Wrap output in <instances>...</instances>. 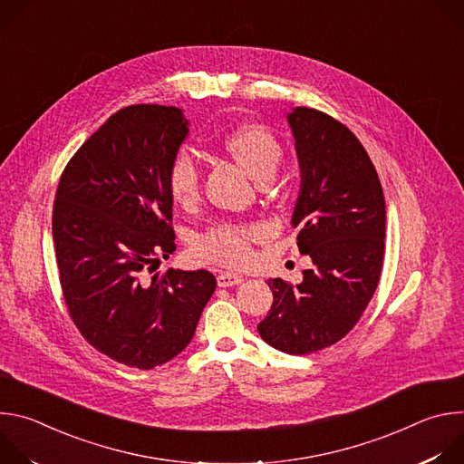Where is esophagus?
I'll return each instance as SVG.
<instances>
[{
    "label": "esophagus",
    "mask_w": 464,
    "mask_h": 464,
    "mask_svg": "<svg viewBox=\"0 0 464 464\" xmlns=\"http://www.w3.org/2000/svg\"><path fill=\"white\" fill-rule=\"evenodd\" d=\"M217 279H218V286H222V288L237 286V285H240V283L244 281V279H242V276L233 274V272H222Z\"/></svg>",
    "instance_id": "1"
}]
</instances>
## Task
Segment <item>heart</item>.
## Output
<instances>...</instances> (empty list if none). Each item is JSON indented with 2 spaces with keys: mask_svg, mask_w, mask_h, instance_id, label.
Instances as JSON below:
<instances>
[{
  "mask_svg": "<svg viewBox=\"0 0 464 464\" xmlns=\"http://www.w3.org/2000/svg\"><path fill=\"white\" fill-rule=\"evenodd\" d=\"M222 147L256 181L270 179L283 158V143L276 131L256 122L229 131ZM167 188L172 200L185 209L200 200L202 170L187 152H178L172 158L167 169ZM256 233V227L251 226L220 222L194 238L192 253L200 262L240 266L249 258V246Z\"/></svg>",
  "mask_w": 464,
  "mask_h": 464,
  "instance_id": "1",
  "label": "heart"
}]
</instances>
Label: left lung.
I'll list each match as a JSON object with an SVG mask.
<instances>
[{
    "label": "left lung",
    "mask_w": 464,
    "mask_h": 464,
    "mask_svg": "<svg viewBox=\"0 0 464 464\" xmlns=\"http://www.w3.org/2000/svg\"><path fill=\"white\" fill-rule=\"evenodd\" d=\"M288 122L301 169L292 226L314 266L295 286L268 281L274 303L256 330L277 351L301 356L338 343L367 308L382 274L385 200L369 154L345 124L304 106Z\"/></svg>",
    "instance_id": "1"
}]
</instances>
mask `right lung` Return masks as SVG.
<instances>
[{
  "label": "right lung",
  "mask_w": 464,
  "mask_h": 464,
  "mask_svg": "<svg viewBox=\"0 0 464 464\" xmlns=\"http://www.w3.org/2000/svg\"><path fill=\"white\" fill-rule=\"evenodd\" d=\"M187 134L179 108L126 106L58 181L53 242L63 301L86 342L128 367L178 356L217 288L208 270L156 272L176 251L167 169Z\"/></svg>",
  "instance_id": "add662e5"
}]
</instances>
